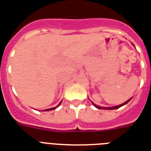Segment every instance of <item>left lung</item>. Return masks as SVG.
<instances>
[{
	"label": "left lung",
	"instance_id": "8db88e82",
	"mask_svg": "<svg viewBox=\"0 0 151 151\" xmlns=\"http://www.w3.org/2000/svg\"><path fill=\"white\" fill-rule=\"evenodd\" d=\"M132 100V98L129 99L128 101H127L126 102H124V103L121 104H119V105H117V106H115V107H111V108H105V107H101V106H98V105H96V104H95L94 103H93L92 102V104H93L94 106L96 107V108H97L98 109H106V110H111V109H119V108H120V107H122L123 105H125L126 104H127L128 102H129L130 101Z\"/></svg>",
	"mask_w": 151,
	"mask_h": 151
}]
</instances>
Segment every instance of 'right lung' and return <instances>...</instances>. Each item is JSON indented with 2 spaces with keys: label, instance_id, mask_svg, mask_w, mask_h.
I'll use <instances>...</instances> for the list:
<instances>
[{
  "label": "right lung",
  "instance_id": "obj_1",
  "mask_svg": "<svg viewBox=\"0 0 151 151\" xmlns=\"http://www.w3.org/2000/svg\"><path fill=\"white\" fill-rule=\"evenodd\" d=\"M61 103H62V101H61L60 103L58 104V106H56L55 107V108H51V109H46V110H45V111H50V110H53V109H56V108H58V107L59 106V105H60L61 104ZM42 111H44V110H42Z\"/></svg>",
  "mask_w": 151,
  "mask_h": 151
}]
</instances>
